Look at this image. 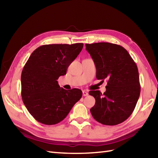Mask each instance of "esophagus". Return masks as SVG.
I'll return each mask as SVG.
<instances>
[{
	"instance_id": "34e87169",
	"label": "esophagus",
	"mask_w": 158,
	"mask_h": 158,
	"mask_svg": "<svg viewBox=\"0 0 158 158\" xmlns=\"http://www.w3.org/2000/svg\"><path fill=\"white\" fill-rule=\"evenodd\" d=\"M88 95V92H87L86 91H83V96H87Z\"/></svg>"
}]
</instances>
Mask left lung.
<instances>
[{"mask_svg":"<svg viewBox=\"0 0 158 158\" xmlns=\"http://www.w3.org/2000/svg\"><path fill=\"white\" fill-rule=\"evenodd\" d=\"M96 68V78L107 80L106 90L102 94L93 90L95 105L90 112L97 122L115 126L126 120L135 110L140 85L136 63L123 47L110 43L85 44Z\"/></svg>","mask_w":158,"mask_h":158,"instance_id":"left-lung-1","label":"left lung"}]
</instances>
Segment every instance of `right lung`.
<instances>
[{"label":"right lung","mask_w":158,"mask_h":158,"mask_svg":"<svg viewBox=\"0 0 158 158\" xmlns=\"http://www.w3.org/2000/svg\"><path fill=\"white\" fill-rule=\"evenodd\" d=\"M83 47V43L44 45L29 57L22 72L21 94L26 109L37 122L58 123L81 99V89L68 91L60 88L57 79L66 75Z\"/></svg>","instance_id":"obj_1"}]
</instances>
